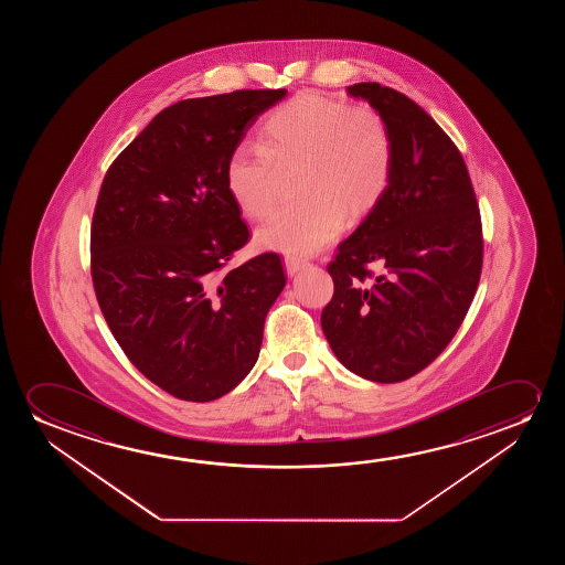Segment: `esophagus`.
<instances>
[{
  "label": "esophagus",
  "mask_w": 565,
  "mask_h": 565,
  "mask_svg": "<svg viewBox=\"0 0 565 565\" xmlns=\"http://www.w3.org/2000/svg\"><path fill=\"white\" fill-rule=\"evenodd\" d=\"M284 263H286L287 276H295V274L301 270L302 266H305V260H301V258H295V256H287Z\"/></svg>",
  "instance_id": "esophagus-1"
}]
</instances>
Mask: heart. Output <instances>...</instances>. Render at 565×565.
I'll return each mask as SVG.
<instances>
[{
  "instance_id": "heart-1",
  "label": "heart",
  "mask_w": 565,
  "mask_h": 565,
  "mask_svg": "<svg viewBox=\"0 0 565 565\" xmlns=\"http://www.w3.org/2000/svg\"><path fill=\"white\" fill-rule=\"evenodd\" d=\"M301 166L294 206L256 232L268 250L317 253L343 230L348 212L363 216L386 194L394 173V137L384 116L322 94L301 93L276 109L260 145H239L225 163V186L248 217L270 216L278 204L279 170Z\"/></svg>"
}]
</instances>
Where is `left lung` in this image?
I'll return each instance as SVG.
<instances>
[{
  "instance_id": "8db88e82",
  "label": "left lung",
  "mask_w": 565,
  "mask_h": 565,
  "mask_svg": "<svg viewBox=\"0 0 565 565\" xmlns=\"http://www.w3.org/2000/svg\"><path fill=\"white\" fill-rule=\"evenodd\" d=\"M348 93L390 125L394 173L328 266L320 322L345 369L394 384L433 363L463 322L482 268L480 212L463 156L425 109L379 83Z\"/></svg>"
}]
</instances>
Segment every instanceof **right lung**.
<instances>
[{
  "mask_svg": "<svg viewBox=\"0 0 565 565\" xmlns=\"http://www.w3.org/2000/svg\"><path fill=\"white\" fill-rule=\"evenodd\" d=\"M286 94L178 102L117 156L102 183L90 232L96 299L129 361L179 399L212 402L247 376L286 287L276 253L225 270L248 241L225 163Z\"/></svg>",
  "mask_w": 565,
  "mask_h": 565,
  "instance_id": "1",
  "label": "right lung"
}]
</instances>
